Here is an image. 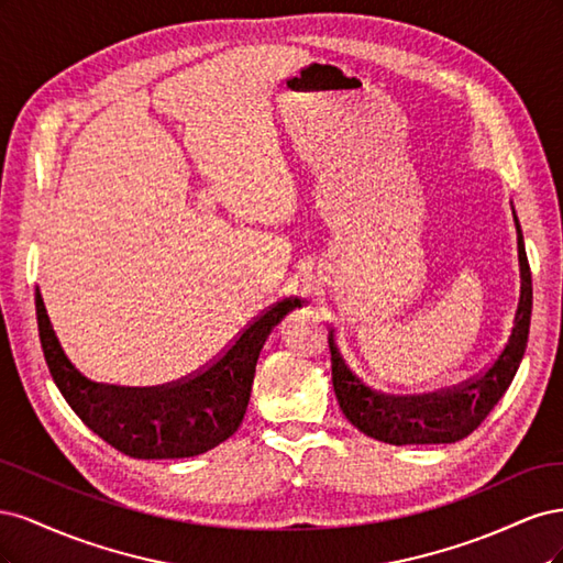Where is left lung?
<instances>
[{"label": "left lung", "mask_w": 563, "mask_h": 563, "mask_svg": "<svg viewBox=\"0 0 563 563\" xmlns=\"http://www.w3.org/2000/svg\"><path fill=\"white\" fill-rule=\"evenodd\" d=\"M517 246H519V272H521V291L517 312L503 352L496 356L479 376L457 385L446 391L420 397H391L380 395L362 383V378L345 364L335 345V331L329 329L331 347V376L333 389L340 404V411L366 437H373L391 446L408 444H453V441L472 434L484 418L493 411L512 383L515 373L521 364V356L528 343V327H531L533 308V286L531 269H528L523 236L517 213Z\"/></svg>", "instance_id": "obj_1"}]
</instances>
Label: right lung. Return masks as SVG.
Returning a JSON list of instances; mask_svg holds the SVG:
<instances>
[{
    "mask_svg": "<svg viewBox=\"0 0 563 563\" xmlns=\"http://www.w3.org/2000/svg\"><path fill=\"white\" fill-rule=\"evenodd\" d=\"M300 305V298L275 302L192 376L157 387H119L93 383L70 362L37 286L40 340L51 378L89 430L139 460L192 457L230 439L244 420L255 362L267 335Z\"/></svg>",
    "mask_w": 563,
    "mask_h": 563,
    "instance_id": "1",
    "label": "right lung"
}]
</instances>
